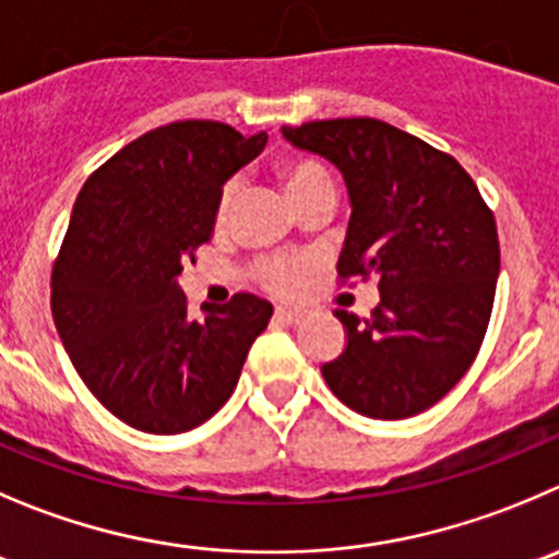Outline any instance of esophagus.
<instances>
[{"instance_id":"obj_1","label":"esophagus","mask_w":559,"mask_h":559,"mask_svg":"<svg viewBox=\"0 0 559 559\" xmlns=\"http://www.w3.org/2000/svg\"><path fill=\"white\" fill-rule=\"evenodd\" d=\"M274 318L280 323H301V321H305V312H301V310H290V307H276Z\"/></svg>"}]
</instances>
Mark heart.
<instances>
[{
	"label": "heart",
	"mask_w": 559,
	"mask_h": 559,
	"mask_svg": "<svg viewBox=\"0 0 559 559\" xmlns=\"http://www.w3.org/2000/svg\"><path fill=\"white\" fill-rule=\"evenodd\" d=\"M285 180H288V191H290V197H294V194H299V191L310 189V186L329 183V175L323 173V167H318V164L299 162L288 169ZM236 191H238V183H227L225 194H222V203H219L222 216L230 211L233 200H236ZM305 269H307V263H294V260L274 258V260H265V263L258 269V274H260V280L269 285V288L280 290V294H290V290H296V285H299V274Z\"/></svg>",
	"instance_id": "obj_1"
}]
</instances>
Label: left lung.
Segmentation results:
<instances>
[{
	"label": "left lung",
	"mask_w": 559,
	"mask_h": 559,
	"mask_svg": "<svg viewBox=\"0 0 559 559\" xmlns=\"http://www.w3.org/2000/svg\"><path fill=\"white\" fill-rule=\"evenodd\" d=\"M283 136L345 180L337 274L379 280L368 321L334 310L345 348L321 365L323 379L365 417H414L464 379L486 337L499 276L493 214L453 156L373 117L283 126Z\"/></svg>",
	"instance_id": "obj_1"
}]
</instances>
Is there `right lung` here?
Wrapping results in <instances>:
<instances>
[{
	"label": "right lung",
	"mask_w": 559,
	"mask_h": 559,
	"mask_svg": "<svg viewBox=\"0 0 559 559\" xmlns=\"http://www.w3.org/2000/svg\"><path fill=\"white\" fill-rule=\"evenodd\" d=\"M214 120L162 126L95 169L51 274V312L87 390L145 433H186L233 395L274 307L254 294L189 318L178 276L211 241L222 189L263 151Z\"/></svg>",
	"instance_id": "1"
}]
</instances>
